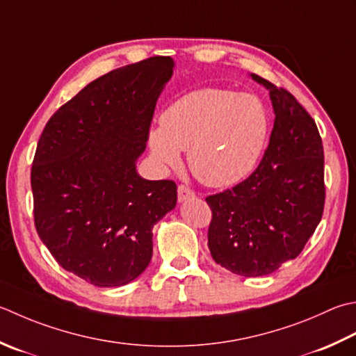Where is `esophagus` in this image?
I'll list each match as a JSON object with an SVG mask.
<instances>
[{
	"label": "esophagus",
	"instance_id": "1",
	"mask_svg": "<svg viewBox=\"0 0 356 356\" xmlns=\"http://www.w3.org/2000/svg\"><path fill=\"white\" fill-rule=\"evenodd\" d=\"M191 197H194V191L191 190V188L186 186V185H179V188H177V199H179V202H184V200H188V199H191Z\"/></svg>",
	"mask_w": 356,
	"mask_h": 356
}]
</instances>
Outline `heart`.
<instances>
[{
  "label": "heart",
  "instance_id": "1",
  "mask_svg": "<svg viewBox=\"0 0 356 356\" xmlns=\"http://www.w3.org/2000/svg\"><path fill=\"white\" fill-rule=\"evenodd\" d=\"M266 108L252 94L219 88L193 90L174 102L152 129L160 163L176 166L188 149L191 172L208 186H228L253 170L267 137Z\"/></svg>",
  "mask_w": 356,
  "mask_h": 356
}]
</instances>
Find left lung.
<instances>
[{
  "instance_id": "obj_1",
  "label": "left lung",
  "mask_w": 356,
  "mask_h": 356,
  "mask_svg": "<svg viewBox=\"0 0 356 356\" xmlns=\"http://www.w3.org/2000/svg\"><path fill=\"white\" fill-rule=\"evenodd\" d=\"M252 76L270 90L273 104L268 146L252 176L205 199L213 259L247 277L270 275L295 259L315 233L325 202L324 148L315 120L287 89Z\"/></svg>"
}]
</instances>
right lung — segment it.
Wrapping results in <instances>:
<instances>
[{
  "label": "right lung",
  "mask_w": 356,
  "mask_h": 356,
  "mask_svg": "<svg viewBox=\"0 0 356 356\" xmlns=\"http://www.w3.org/2000/svg\"><path fill=\"white\" fill-rule=\"evenodd\" d=\"M171 57H151L89 83L41 132L31 171L33 220L60 266L97 287L134 281L152 228L176 207L172 180L136 171Z\"/></svg>",
  "instance_id": "right-lung-1"
}]
</instances>
